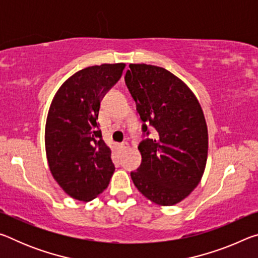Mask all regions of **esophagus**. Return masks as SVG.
Wrapping results in <instances>:
<instances>
[{
  "label": "esophagus",
  "mask_w": 258,
  "mask_h": 258,
  "mask_svg": "<svg viewBox=\"0 0 258 258\" xmlns=\"http://www.w3.org/2000/svg\"><path fill=\"white\" fill-rule=\"evenodd\" d=\"M120 148H121V149H123V150H125V149H128V148H130V145H128L127 142H121V143H120Z\"/></svg>",
  "instance_id": "1"
}]
</instances>
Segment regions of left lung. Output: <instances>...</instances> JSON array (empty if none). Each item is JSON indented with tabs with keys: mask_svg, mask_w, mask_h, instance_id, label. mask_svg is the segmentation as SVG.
Segmentation results:
<instances>
[{
	"mask_svg": "<svg viewBox=\"0 0 258 258\" xmlns=\"http://www.w3.org/2000/svg\"><path fill=\"white\" fill-rule=\"evenodd\" d=\"M126 86L143 121L156 139L140 143L142 163L131 177L138 190L155 204L173 206L199 184L206 167L208 132L202 106L184 82L167 69L131 63Z\"/></svg>",
	"mask_w": 258,
	"mask_h": 258,
	"instance_id": "1",
	"label": "left lung"
}]
</instances>
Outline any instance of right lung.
<instances>
[{"label": "right lung", "instance_id": "add662e5", "mask_svg": "<svg viewBox=\"0 0 258 258\" xmlns=\"http://www.w3.org/2000/svg\"><path fill=\"white\" fill-rule=\"evenodd\" d=\"M125 63L82 69L55 93L45 125L46 158L52 176L72 198L90 202L115 172L111 150L97 123L100 102L119 81Z\"/></svg>", "mask_w": 258, "mask_h": 258}]
</instances>
